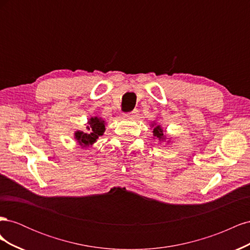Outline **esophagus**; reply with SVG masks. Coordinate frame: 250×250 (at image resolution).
<instances>
[{"label":"esophagus","instance_id":"esophagus-1","mask_svg":"<svg viewBox=\"0 0 250 250\" xmlns=\"http://www.w3.org/2000/svg\"><path fill=\"white\" fill-rule=\"evenodd\" d=\"M137 113H138V110H132V111H129V112H125L124 113V116L125 117H134L135 115H137Z\"/></svg>","mask_w":250,"mask_h":250}]
</instances>
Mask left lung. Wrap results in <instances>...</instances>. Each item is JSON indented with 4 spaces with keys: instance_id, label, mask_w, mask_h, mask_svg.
Listing matches in <instances>:
<instances>
[{
    "instance_id": "obj_1",
    "label": "left lung",
    "mask_w": 250,
    "mask_h": 250,
    "mask_svg": "<svg viewBox=\"0 0 250 250\" xmlns=\"http://www.w3.org/2000/svg\"><path fill=\"white\" fill-rule=\"evenodd\" d=\"M153 135L158 139H164V133H163V130L161 129L160 126H156L154 129H153Z\"/></svg>"
}]
</instances>
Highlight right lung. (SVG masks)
Listing matches in <instances>:
<instances>
[{
    "label": "right lung",
    "mask_w": 250,
    "mask_h": 250,
    "mask_svg": "<svg viewBox=\"0 0 250 250\" xmlns=\"http://www.w3.org/2000/svg\"><path fill=\"white\" fill-rule=\"evenodd\" d=\"M89 126H87V132L76 131L75 132V138L77 142L83 147H87L93 145L96 140L103 134L105 130L104 121H101L98 118H92L88 122Z\"/></svg>",
    "instance_id": "1"
}]
</instances>
